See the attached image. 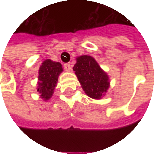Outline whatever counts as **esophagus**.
<instances>
[{
	"mask_svg": "<svg viewBox=\"0 0 154 154\" xmlns=\"http://www.w3.org/2000/svg\"><path fill=\"white\" fill-rule=\"evenodd\" d=\"M64 69L67 72H69L71 70V65L70 63H65L64 64Z\"/></svg>",
	"mask_w": 154,
	"mask_h": 154,
	"instance_id": "34e87169",
	"label": "esophagus"
}]
</instances>
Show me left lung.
I'll list each match as a JSON object with an SVG mask.
<instances>
[{"instance_id":"obj_1","label":"left lung","mask_w":154,"mask_h":154,"mask_svg":"<svg viewBox=\"0 0 154 154\" xmlns=\"http://www.w3.org/2000/svg\"><path fill=\"white\" fill-rule=\"evenodd\" d=\"M73 71L82 89L92 99H101L110 87L109 77L91 56L77 57Z\"/></svg>"}]
</instances>
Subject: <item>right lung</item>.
<instances>
[{
  "instance_id": "1",
  "label": "right lung",
  "mask_w": 154,
  "mask_h": 154,
  "mask_svg": "<svg viewBox=\"0 0 154 154\" xmlns=\"http://www.w3.org/2000/svg\"><path fill=\"white\" fill-rule=\"evenodd\" d=\"M63 71L62 64L58 62H54L50 59H46L39 67L38 77L37 91L39 97L44 100L50 99L55 87L59 74Z\"/></svg>"
}]
</instances>
